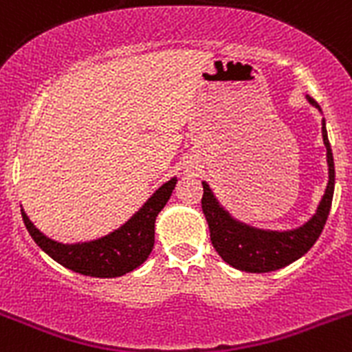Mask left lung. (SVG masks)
I'll use <instances>...</instances> for the list:
<instances>
[{"instance_id": "left-lung-1", "label": "left lung", "mask_w": 352, "mask_h": 352, "mask_svg": "<svg viewBox=\"0 0 352 352\" xmlns=\"http://www.w3.org/2000/svg\"><path fill=\"white\" fill-rule=\"evenodd\" d=\"M309 100L310 104L319 107L314 98L309 96ZM322 139H324L326 155H328V186H326V192L316 214L305 226L298 227L294 231H259V229L236 222L219 206L217 199L211 194L210 186L203 183L204 194L201 204H203V211L206 214L208 226H210L211 243L229 266L248 273L275 272V270L284 268L287 264L300 259L312 248V245L316 243L324 229L335 190L333 153H331V146L328 141L324 121H322Z\"/></svg>"}]
</instances>
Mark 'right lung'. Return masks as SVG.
<instances>
[{
    "label": "right lung",
    "instance_id": "1",
    "mask_svg": "<svg viewBox=\"0 0 352 352\" xmlns=\"http://www.w3.org/2000/svg\"><path fill=\"white\" fill-rule=\"evenodd\" d=\"M178 179L173 178L162 185L148 203L133 214L132 219L113 234L82 245H61L45 238L23 213L24 226L35 243L49 257L65 268L80 275L113 278L139 268L153 250L155 220L166 206Z\"/></svg>",
    "mask_w": 352,
    "mask_h": 352
}]
</instances>
